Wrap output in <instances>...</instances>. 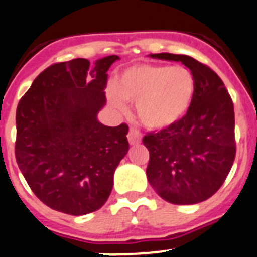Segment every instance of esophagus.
Here are the masks:
<instances>
[{"label":"esophagus","instance_id":"esophagus-1","mask_svg":"<svg viewBox=\"0 0 257 257\" xmlns=\"http://www.w3.org/2000/svg\"><path fill=\"white\" fill-rule=\"evenodd\" d=\"M141 140H142V134H141V132L137 128L133 126V128L129 129L128 141L131 145H138L141 142Z\"/></svg>","mask_w":257,"mask_h":257}]
</instances>
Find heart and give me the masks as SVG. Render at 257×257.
<instances>
[{
	"instance_id": "1",
	"label": "heart",
	"mask_w": 257,
	"mask_h": 257,
	"mask_svg": "<svg viewBox=\"0 0 257 257\" xmlns=\"http://www.w3.org/2000/svg\"><path fill=\"white\" fill-rule=\"evenodd\" d=\"M196 82L184 66L140 62L128 66L116 77L108 100L117 111L136 103L138 119L150 129H165L177 124L189 110Z\"/></svg>"
}]
</instances>
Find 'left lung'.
I'll use <instances>...</instances> for the list:
<instances>
[{"instance_id":"1","label":"left lung","mask_w":257,"mask_h":257,"mask_svg":"<svg viewBox=\"0 0 257 257\" xmlns=\"http://www.w3.org/2000/svg\"><path fill=\"white\" fill-rule=\"evenodd\" d=\"M151 57L186 65L195 78L196 92L191 107L177 124L143 137L150 152L147 179L168 202H202L223 186L234 161L233 101L218 74L193 57L174 54Z\"/></svg>"}]
</instances>
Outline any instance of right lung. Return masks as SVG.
I'll return each instance as SVG.
<instances>
[{"mask_svg":"<svg viewBox=\"0 0 257 257\" xmlns=\"http://www.w3.org/2000/svg\"><path fill=\"white\" fill-rule=\"evenodd\" d=\"M117 59L103 57L94 66L85 59L56 62L20 98L16 163L34 195L56 211L79 216L101 209L128 152V125L97 120L107 70Z\"/></svg>","mask_w":257,"mask_h":257,"instance_id":"obj_1","label":"right lung"}]
</instances>
